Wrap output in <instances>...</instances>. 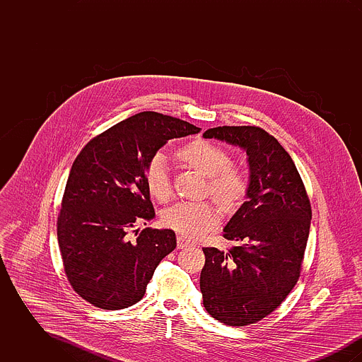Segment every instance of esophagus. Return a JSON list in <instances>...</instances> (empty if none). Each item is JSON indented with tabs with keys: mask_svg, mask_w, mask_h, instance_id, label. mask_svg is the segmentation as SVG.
<instances>
[{
	"mask_svg": "<svg viewBox=\"0 0 362 362\" xmlns=\"http://www.w3.org/2000/svg\"><path fill=\"white\" fill-rule=\"evenodd\" d=\"M191 245H192V243L187 240L186 238H183V236H177V248L183 250V248H189Z\"/></svg>",
	"mask_w": 362,
	"mask_h": 362,
	"instance_id": "obj_1",
	"label": "esophagus"
}]
</instances>
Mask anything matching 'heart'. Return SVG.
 <instances>
[{
    "label": "heart",
    "mask_w": 362,
    "mask_h": 362,
    "mask_svg": "<svg viewBox=\"0 0 362 362\" xmlns=\"http://www.w3.org/2000/svg\"><path fill=\"white\" fill-rule=\"evenodd\" d=\"M177 158L187 167L209 177L210 195L225 207L235 205L245 192V180L230 167V157L223 148L204 139L189 142L177 151ZM145 182L151 195L167 202L173 195L170 171L164 157L157 155L145 171ZM163 224L187 238H199L220 221L217 209L210 202H179L163 213Z\"/></svg>",
    "instance_id": "obj_1"
}]
</instances>
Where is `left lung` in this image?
I'll list each match as a JSON object with an SVG mask.
<instances>
[{"label": "left lung", "mask_w": 362, "mask_h": 362, "mask_svg": "<svg viewBox=\"0 0 362 362\" xmlns=\"http://www.w3.org/2000/svg\"><path fill=\"white\" fill-rule=\"evenodd\" d=\"M248 156L245 198L224 238L228 252L205 247L199 286L204 307L226 326L254 325L278 308L298 281L310 235V198L292 157L257 126H218L204 133Z\"/></svg>", "instance_id": "obj_1"}]
</instances>
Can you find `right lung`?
Instances as JSON below:
<instances>
[{"instance_id":"obj_1","label":"right lung","mask_w":362,"mask_h":362,"mask_svg":"<svg viewBox=\"0 0 362 362\" xmlns=\"http://www.w3.org/2000/svg\"><path fill=\"white\" fill-rule=\"evenodd\" d=\"M199 130L144 111L92 138L76 157L57 236L70 285L89 304L110 310L134 305L161 259L175 250L171 229L130 230L155 217L145 182L151 160L168 139Z\"/></svg>"}]
</instances>
